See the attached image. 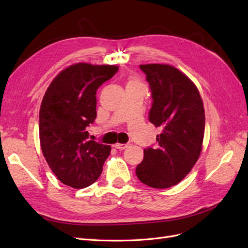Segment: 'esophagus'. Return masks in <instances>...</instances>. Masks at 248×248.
Returning <instances> with one entry per match:
<instances>
[{
  "instance_id": "obj_1",
  "label": "esophagus",
  "mask_w": 248,
  "mask_h": 248,
  "mask_svg": "<svg viewBox=\"0 0 248 248\" xmlns=\"http://www.w3.org/2000/svg\"><path fill=\"white\" fill-rule=\"evenodd\" d=\"M114 147L116 149H119V150H124V149L128 147V144H119V142H117V144L114 145Z\"/></svg>"
}]
</instances>
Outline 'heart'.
I'll return each instance as SVG.
<instances>
[{
  "label": "heart",
  "mask_w": 248,
  "mask_h": 248,
  "mask_svg": "<svg viewBox=\"0 0 248 248\" xmlns=\"http://www.w3.org/2000/svg\"><path fill=\"white\" fill-rule=\"evenodd\" d=\"M128 85H140V82L138 80H136V79H131V80H129Z\"/></svg>",
  "instance_id": "heart-1"
}]
</instances>
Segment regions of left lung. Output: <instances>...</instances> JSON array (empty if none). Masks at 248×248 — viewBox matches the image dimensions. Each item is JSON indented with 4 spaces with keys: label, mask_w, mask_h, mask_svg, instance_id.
Listing matches in <instances>:
<instances>
[{
    "label": "left lung",
    "mask_w": 248,
    "mask_h": 248,
    "mask_svg": "<svg viewBox=\"0 0 248 248\" xmlns=\"http://www.w3.org/2000/svg\"><path fill=\"white\" fill-rule=\"evenodd\" d=\"M149 82L152 107L149 121L160 127L158 145L144 150L136 169L140 181L169 188L186 177L198 161L205 132V109L196 85L167 64L140 65Z\"/></svg>",
    "instance_id": "8db88e82"
}]
</instances>
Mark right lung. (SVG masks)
I'll return each instance as SVG.
<instances>
[{
	"label": "right lung",
	"instance_id": "add662e5",
	"mask_svg": "<svg viewBox=\"0 0 248 248\" xmlns=\"http://www.w3.org/2000/svg\"><path fill=\"white\" fill-rule=\"evenodd\" d=\"M112 65L78 63L50 82L39 111L42 153L57 178L85 188L99 178L110 146L89 140L87 127L96 119V91L118 72Z\"/></svg>",
	"mask_w": 248,
	"mask_h": 248
}]
</instances>
